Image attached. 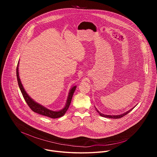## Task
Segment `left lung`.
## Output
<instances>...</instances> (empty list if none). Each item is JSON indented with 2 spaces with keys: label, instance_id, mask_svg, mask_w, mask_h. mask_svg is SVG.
Here are the masks:
<instances>
[{
  "label": "left lung",
  "instance_id": "obj_1",
  "mask_svg": "<svg viewBox=\"0 0 157 157\" xmlns=\"http://www.w3.org/2000/svg\"><path fill=\"white\" fill-rule=\"evenodd\" d=\"M136 107V106H135ZM133 107V108H134ZM133 108H132L130 110H129L128 111H127L126 113H124V114H121V115H116V116H110V115H105V114H102V113H101L99 111V110H97V109L96 108V110H97V112L99 114V115L101 116H102V117H107V118H110V119H120V118H121V117H124V116H125V115H127L128 113H130V112L133 109Z\"/></svg>",
  "mask_w": 157,
  "mask_h": 157
}]
</instances>
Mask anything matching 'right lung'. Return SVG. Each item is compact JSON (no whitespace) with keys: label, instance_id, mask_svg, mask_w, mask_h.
Returning a JSON list of instances; mask_svg holds the SVG:
<instances>
[{"label":"right lung","instance_id":"1","mask_svg":"<svg viewBox=\"0 0 157 157\" xmlns=\"http://www.w3.org/2000/svg\"><path fill=\"white\" fill-rule=\"evenodd\" d=\"M18 64H19V61L18 63L17 67V81H18V84L20 89L21 91V93H22V95H23L25 101H26L27 104L30 107V108L36 113H38L39 114H41V115H43V116H47V117H49L52 118V119L59 118V117H62L63 116H64V114L66 113V112L67 111V110H68V109L70 107V103L71 102L72 97H73V94L75 91L76 86H75L70 89L68 96V99H67V101H66V104L64 107L63 109H61L60 110H58V111H53V110H50V109H48L46 107H44V106L41 105V104L36 102L26 93L23 86H22V84H21V82L20 81V79L19 78Z\"/></svg>","mask_w":157,"mask_h":157}]
</instances>
